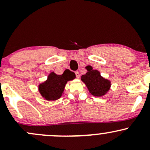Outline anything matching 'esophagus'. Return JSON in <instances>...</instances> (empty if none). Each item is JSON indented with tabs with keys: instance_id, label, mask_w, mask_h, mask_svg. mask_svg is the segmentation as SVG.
<instances>
[{
	"instance_id": "obj_1",
	"label": "esophagus",
	"mask_w": 150,
	"mask_h": 150,
	"mask_svg": "<svg viewBox=\"0 0 150 150\" xmlns=\"http://www.w3.org/2000/svg\"><path fill=\"white\" fill-rule=\"evenodd\" d=\"M75 75H76L77 78H80V73H79L78 71H76V72H75Z\"/></svg>"
}]
</instances>
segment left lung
Listing matches in <instances>:
<instances>
[{
	"mask_svg": "<svg viewBox=\"0 0 150 150\" xmlns=\"http://www.w3.org/2000/svg\"><path fill=\"white\" fill-rule=\"evenodd\" d=\"M85 68L87 72L81 76V80L85 83L92 95L97 97H104L111 89V80L101 76L100 72L93 69L91 65H87Z\"/></svg>",
	"mask_w": 150,
	"mask_h": 150,
	"instance_id": "left-lung-1",
	"label": "left lung"
}]
</instances>
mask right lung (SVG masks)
<instances>
[{
	"label": "right lung",
	"instance_id": "add662e5",
	"mask_svg": "<svg viewBox=\"0 0 150 150\" xmlns=\"http://www.w3.org/2000/svg\"><path fill=\"white\" fill-rule=\"evenodd\" d=\"M75 78V75L71 71H64L62 75L51 72L44 82L39 83L38 89L41 96L45 100L55 101L64 94V90L68 81Z\"/></svg>",
	"mask_w": 150,
	"mask_h": 150
}]
</instances>
